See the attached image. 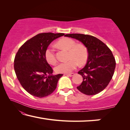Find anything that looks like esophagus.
<instances>
[{
    "label": "esophagus",
    "mask_w": 130,
    "mask_h": 130,
    "mask_svg": "<svg viewBox=\"0 0 130 130\" xmlns=\"http://www.w3.org/2000/svg\"><path fill=\"white\" fill-rule=\"evenodd\" d=\"M65 75H67L68 76H70V77H72L74 75V73H69V74H65Z\"/></svg>",
    "instance_id": "1"
}]
</instances>
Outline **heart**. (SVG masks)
<instances>
[{
	"label": "heart",
	"instance_id": "b5f03b06",
	"mask_svg": "<svg viewBox=\"0 0 130 130\" xmlns=\"http://www.w3.org/2000/svg\"><path fill=\"white\" fill-rule=\"evenodd\" d=\"M57 45L63 49L69 50L67 62H61L55 68L57 73H69L76 69L78 63L82 65L87 62L88 53L86 47L82 44H76L75 41L69 38H63L59 40ZM45 58L47 62L51 65L57 62V58L54 48L49 46L45 51Z\"/></svg>",
	"mask_w": 130,
	"mask_h": 130
}]
</instances>
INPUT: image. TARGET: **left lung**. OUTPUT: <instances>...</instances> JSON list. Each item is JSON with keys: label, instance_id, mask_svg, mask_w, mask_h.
I'll use <instances>...</instances> for the list:
<instances>
[{"label": "left lung", "instance_id": "1", "mask_svg": "<svg viewBox=\"0 0 130 130\" xmlns=\"http://www.w3.org/2000/svg\"><path fill=\"white\" fill-rule=\"evenodd\" d=\"M65 36L81 42L88 53L86 65L78 72L83 80L77 88L87 95L102 92L108 85L115 72L116 61L111 50L100 39L89 35L69 34Z\"/></svg>", "mask_w": 130, "mask_h": 130}]
</instances>
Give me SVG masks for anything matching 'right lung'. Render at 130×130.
I'll list each match as a JSON object with an SVG mask.
<instances>
[{"label":"right lung","instance_id":"add662e5","mask_svg":"<svg viewBox=\"0 0 130 130\" xmlns=\"http://www.w3.org/2000/svg\"><path fill=\"white\" fill-rule=\"evenodd\" d=\"M63 33L44 32L24 43L15 55L14 70L22 86L28 93L39 98L50 95L56 89L62 74L52 75V68L45 58V51L52 42Z\"/></svg>","mask_w":130,"mask_h":130}]
</instances>
